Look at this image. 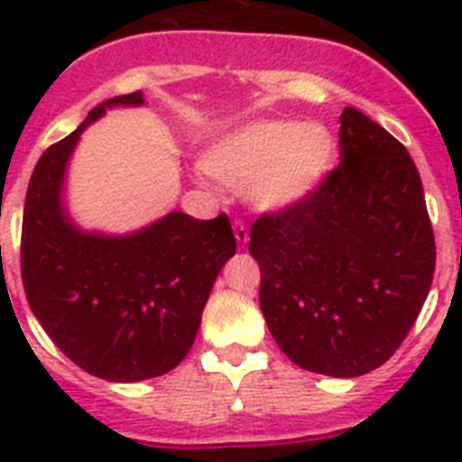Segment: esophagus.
<instances>
[{"label":"esophagus","instance_id":"34e87169","mask_svg":"<svg viewBox=\"0 0 462 462\" xmlns=\"http://www.w3.org/2000/svg\"><path fill=\"white\" fill-rule=\"evenodd\" d=\"M235 239H237V245L242 249L249 245V230H246V225L242 220H235Z\"/></svg>","mask_w":462,"mask_h":462}]
</instances>
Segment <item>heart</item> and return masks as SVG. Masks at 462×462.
<instances>
[{
	"instance_id": "heart-1",
	"label": "heart",
	"mask_w": 462,
	"mask_h": 462,
	"mask_svg": "<svg viewBox=\"0 0 462 462\" xmlns=\"http://www.w3.org/2000/svg\"><path fill=\"white\" fill-rule=\"evenodd\" d=\"M337 139L302 119H256L232 129L203 155L206 172L259 210H290L328 181Z\"/></svg>"
}]
</instances>
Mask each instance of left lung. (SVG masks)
<instances>
[{
    "mask_svg": "<svg viewBox=\"0 0 462 462\" xmlns=\"http://www.w3.org/2000/svg\"><path fill=\"white\" fill-rule=\"evenodd\" d=\"M261 311L307 372L352 379L393 355L430 295L437 246L424 189L401 141L355 107L340 165L311 199L252 225Z\"/></svg>",
    "mask_w": 462,
    "mask_h": 462,
    "instance_id": "obj_1",
    "label": "left lung"
}]
</instances>
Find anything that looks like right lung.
I'll use <instances>...</instances> for the list:
<instances>
[{
    "instance_id": "add662e5",
    "label": "right lung",
    "mask_w": 462,
    "mask_h": 462,
    "mask_svg": "<svg viewBox=\"0 0 462 462\" xmlns=\"http://www.w3.org/2000/svg\"><path fill=\"white\" fill-rule=\"evenodd\" d=\"M143 93L110 97L32 170L21 232V275L32 314L52 343L97 379H153L194 345L203 307L237 242L230 220L172 210L132 235L86 232L69 217L64 177L86 126Z\"/></svg>"
}]
</instances>
